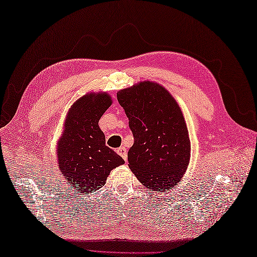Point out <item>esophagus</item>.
I'll return each instance as SVG.
<instances>
[{
	"label": "esophagus",
	"mask_w": 257,
	"mask_h": 257,
	"mask_svg": "<svg viewBox=\"0 0 257 257\" xmlns=\"http://www.w3.org/2000/svg\"><path fill=\"white\" fill-rule=\"evenodd\" d=\"M116 153H118L119 155H121L122 159H123L124 161L127 160V151H126V149H125V148H124V147L118 148V149H116Z\"/></svg>",
	"instance_id": "obj_1"
}]
</instances>
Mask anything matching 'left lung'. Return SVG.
I'll use <instances>...</instances> for the list:
<instances>
[{
  "label": "left lung",
  "instance_id": "left-lung-1",
  "mask_svg": "<svg viewBox=\"0 0 257 257\" xmlns=\"http://www.w3.org/2000/svg\"><path fill=\"white\" fill-rule=\"evenodd\" d=\"M134 136L128 167L152 191L180 182L191 158L189 130L180 106L162 84L145 80L116 92Z\"/></svg>",
  "mask_w": 257,
  "mask_h": 257
}]
</instances>
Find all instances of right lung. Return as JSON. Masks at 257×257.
<instances>
[{
    "mask_svg": "<svg viewBox=\"0 0 257 257\" xmlns=\"http://www.w3.org/2000/svg\"><path fill=\"white\" fill-rule=\"evenodd\" d=\"M112 104L107 92H89L69 108L63 132L57 143L59 170L78 194H90L103 188L113 168L124 160L105 143L98 125Z\"/></svg>",
    "mask_w": 257,
    "mask_h": 257,
    "instance_id": "obj_1",
    "label": "right lung"
}]
</instances>
